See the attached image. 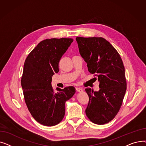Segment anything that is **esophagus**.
I'll use <instances>...</instances> for the list:
<instances>
[{
    "label": "esophagus",
    "mask_w": 146,
    "mask_h": 146,
    "mask_svg": "<svg viewBox=\"0 0 146 146\" xmlns=\"http://www.w3.org/2000/svg\"><path fill=\"white\" fill-rule=\"evenodd\" d=\"M76 90H77L78 92H83V89L81 88H79V87L76 88Z\"/></svg>",
    "instance_id": "obj_1"
}]
</instances>
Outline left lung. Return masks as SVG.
I'll list each match as a JSON object with an SVG mask.
<instances>
[{"instance_id": "obj_1", "label": "left lung", "mask_w": 146, "mask_h": 146, "mask_svg": "<svg viewBox=\"0 0 146 146\" xmlns=\"http://www.w3.org/2000/svg\"><path fill=\"white\" fill-rule=\"evenodd\" d=\"M88 71L99 82V90L85 89L89 101L85 112L94 123H108L120 110L127 89L125 68L120 55L102 37H76Z\"/></svg>"}]
</instances>
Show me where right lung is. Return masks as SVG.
I'll use <instances>...</instances> for the list:
<instances>
[{"instance_id":"add662e5","label":"right lung","mask_w":146,"mask_h":146,"mask_svg":"<svg viewBox=\"0 0 146 146\" xmlns=\"http://www.w3.org/2000/svg\"><path fill=\"white\" fill-rule=\"evenodd\" d=\"M73 41L72 38L46 39L41 41L27 57L21 78L25 101L33 118L40 124L54 126L65 115V103L75 94L68 86L55 93L52 76L59 72L58 63Z\"/></svg>"}]
</instances>
